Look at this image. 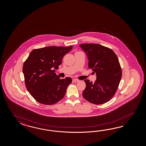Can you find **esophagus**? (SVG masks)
<instances>
[{"label":"esophagus","mask_w":146,"mask_h":146,"mask_svg":"<svg viewBox=\"0 0 146 146\" xmlns=\"http://www.w3.org/2000/svg\"><path fill=\"white\" fill-rule=\"evenodd\" d=\"M73 81L74 82H79V80L76 79H74Z\"/></svg>","instance_id":"1"}]
</instances>
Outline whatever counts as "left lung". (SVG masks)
<instances>
[{"label":"left lung","mask_w":146,"mask_h":146,"mask_svg":"<svg viewBox=\"0 0 146 146\" xmlns=\"http://www.w3.org/2000/svg\"><path fill=\"white\" fill-rule=\"evenodd\" d=\"M79 46L87 55L89 68L96 75L94 84L89 80H84L86 87L82 93L83 97L97 105L108 102L115 95L122 75L117 56L111 49L100 44Z\"/></svg>","instance_id":"8db88e82"}]
</instances>
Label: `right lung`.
<instances>
[{
  "label": "right lung",
  "mask_w": 146,
  "mask_h": 146,
  "mask_svg": "<svg viewBox=\"0 0 146 146\" xmlns=\"http://www.w3.org/2000/svg\"><path fill=\"white\" fill-rule=\"evenodd\" d=\"M72 48L47 46L34 49L29 54L22 71L27 89L37 102L52 105L65 96L72 79H60L54 73V68H58L63 57Z\"/></svg>",
  "instance_id": "1"
}]
</instances>
